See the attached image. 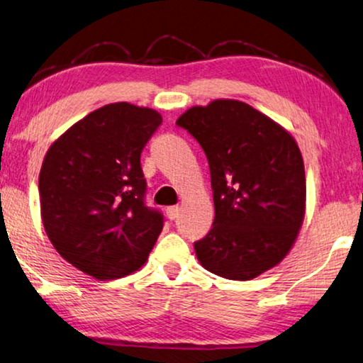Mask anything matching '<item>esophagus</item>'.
I'll return each mask as SVG.
<instances>
[{
	"label": "esophagus",
	"mask_w": 363,
	"mask_h": 363,
	"mask_svg": "<svg viewBox=\"0 0 363 363\" xmlns=\"http://www.w3.org/2000/svg\"><path fill=\"white\" fill-rule=\"evenodd\" d=\"M167 216H168V219L174 220L176 217L179 216V206H168L167 208Z\"/></svg>",
	"instance_id": "obj_1"
}]
</instances>
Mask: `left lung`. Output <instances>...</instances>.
I'll return each mask as SVG.
<instances>
[{
    "mask_svg": "<svg viewBox=\"0 0 363 363\" xmlns=\"http://www.w3.org/2000/svg\"><path fill=\"white\" fill-rule=\"evenodd\" d=\"M176 125L200 143L209 163L216 216L194 245L201 265L235 281L278 265L305 219V164L294 136L238 100L194 106Z\"/></svg>",
    "mask_w": 363,
    "mask_h": 363,
    "instance_id": "obj_1",
    "label": "left lung"
}]
</instances>
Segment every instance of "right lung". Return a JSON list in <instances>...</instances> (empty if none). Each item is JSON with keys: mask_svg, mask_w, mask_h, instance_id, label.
<instances>
[{"mask_svg": "<svg viewBox=\"0 0 363 363\" xmlns=\"http://www.w3.org/2000/svg\"><path fill=\"white\" fill-rule=\"evenodd\" d=\"M150 108L113 103L76 122L49 147L39 173L41 217L57 252L95 279L146 263L163 228L144 203L141 152L160 127Z\"/></svg>", "mask_w": 363, "mask_h": 363, "instance_id": "right-lung-1", "label": "right lung"}]
</instances>
